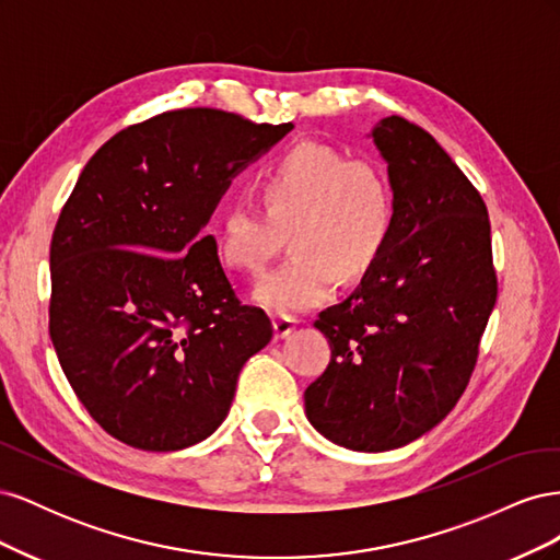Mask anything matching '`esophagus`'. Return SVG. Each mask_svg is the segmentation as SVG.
<instances>
[{
    "instance_id": "obj_1",
    "label": "esophagus",
    "mask_w": 560,
    "mask_h": 560,
    "mask_svg": "<svg viewBox=\"0 0 560 560\" xmlns=\"http://www.w3.org/2000/svg\"><path fill=\"white\" fill-rule=\"evenodd\" d=\"M296 329V319L290 315H273V331L276 338H287Z\"/></svg>"
}]
</instances>
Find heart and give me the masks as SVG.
<instances>
[{
  "label": "heart",
  "instance_id": "1",
  "mask_svg": "<svg viewBox=\"0 0 560 560\" xmlns=\"http://www.w3.org/2000/svg\"><path fill=\"white\" fill-rule=\"evenodd\" d=\"M257 191L264 212L233 202L217 219L214 243L229 270L259 276L290 238L292 257L254 290V301L270 313L319 306L336 276L364 278L393 241L397 191L376 161L301 142L268 167Z\"/></svg>",
  "mask_w": 560,
  "mask_h": 560
}]
</instances>
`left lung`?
Masks as SVG:
<instances>
[{"instance_id": "8db88e82", "label": "left lung", "mask_w": 560, "mask_h": 560, "mask_svg": "<svg viewBox=\"0 0 560 560\" xmlns=\"http://www.w3.org/2000/svg\"><path fill=\"white\" fill-rule=\"evenodd\" d=\"M397 191L381 261L315 327L331 360L306 387V416L350 451L399 448L442 422L477 366L498 299L481 194L428 130L387 116L374 128Z\"/></svg>"}]
</instances>
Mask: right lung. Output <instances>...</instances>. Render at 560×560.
<instances>
[{
  "instance_id": "add662e5",
  "label": "right lung",
  "mask_w": 560,
  "mask_h": 560,
  "mask_svg": "<svg viewBox=\"0 0 560 560\" xmlns=\"http://www.w3.org/2000/svg\"><path fill=\"white\" fill-rule=\"evenodd\" d=\"M292 128L163 112L116 132L79 175L50 241L48 331L74 395L118 442L167 453L208 439L273 336L200 229Z\"/></svg>"
}]
</instances>
